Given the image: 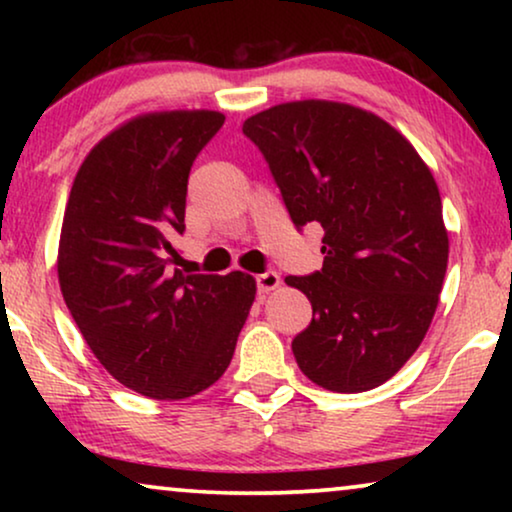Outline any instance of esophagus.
Returning <instances> with one entry per match:
<instances>
[{
  "mask_svg": "<svg viewBox=\"0 0 512 512\" xmlns=\"http://www.w3.org/2000/svg\"><path fill=\"white\" fill-rule=\"evenodd\" d=\"M256 284H258V291H261V293H270V291H275L279 284H282V277H279L277 272L268 270V272H263V275L256 277Z\"/></svg>",
  "mask_w": 512,
  "mask_h": 512,
  "instance_id": "34e87169",
  "label": "esophagus"
}]
</instances>
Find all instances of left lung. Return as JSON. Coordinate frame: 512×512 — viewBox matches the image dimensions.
Here are the masks:
<instances>
[{
  "instance_id": "8db88e82",
  "label": "left lung",
  "mask_w": 512,
  "mask_h": 512,
  "mask_svg": "<svg viewBox=\"0 0 512 512\" xmlns=\"http://www.w3.org/2000/svg\"><path fill=\"white\" fill-rule=\"evenodd\" d=\"M296 228H324V268L286 277L312 303L291 342L298 368L338 394L380 387L429 331L450 240L429 165L373 111L284 102L244 121Z\"/></svg>"
}]
</instances>
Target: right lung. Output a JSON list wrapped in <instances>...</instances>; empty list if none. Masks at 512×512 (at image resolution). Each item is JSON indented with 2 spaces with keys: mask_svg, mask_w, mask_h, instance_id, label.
Wrapping results in <instances>:
<instances>
[{
  "mask_svg": "<svg viewBox=\"0 0 512 512\" xmlns=\"http://www.w3.org/2000/svg\"><path fill=\"white\" fill-rule=\"evenodd\" d=\"M226 121L174 109L130 118L76 172L58 247L62 298L90 352L137 394L179 401L219 380L256 298V279L177 265L188 172Z\"/></svg>",
  "mask_w": 512,
  "mask_h": 512,
  "instance_id": "add662e5",
  "label": "right lung"
}]
</instances>
